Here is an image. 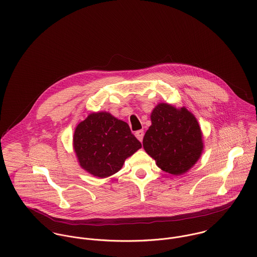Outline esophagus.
Returning a JSON list of instances; mask_svg holds the SVG:
<instances>
[{
	"label": "esophagus",
	"mask_w": 257,
	"mask_h": 257,
	"mask_svg": "<svg viewBox=\"0 0 257 257\" xmlns=\"http://www.w3.org/2000/svg\"><path fill=\"white\" fill-rule=\"evenodd\" d=\"M135 135H136L137 139H138L140 142H143V140H144V136H145V133H144V131H143V130L136 132V134H135Z\"/></svg>",
	"instance_id": "obj_1"
}]
</instances>
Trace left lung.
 <instances>
[{
  "mask_svg": "<svg viewBox=\"0 0 257 257\" xmlns=\"http://www.w3.org/2000/svg\"><path fill=\"white\" fill-rule=\"evenodd\" d=\"M151 125L144 138V148L165 172L181 175L203 152L202 132L195 115L186 108L160 103L151 115Z\"/></svg>",
  "mask_w": 257,
  "mask_h": 257,
  "instance_id": "obj_1",
  "label": "left lung"
}]
</instances>
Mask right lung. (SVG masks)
Here are the masks:
<instances>
[{"mask_svg": "<svg viewBox=\"0 0 257 257\" xmlns=\"http://www.w3.org/2000/svg\"><path fill=\"white\" fill-rule=\"evenodd\" d=\"M73 147L84 170L96 177L106 178L116 173L142 144L126 122L110 112L99 111L90 113L77 125Z\"/></svg>", "mask_w": 257, "mask_h": 257, "instance_id": "right-lung-1", "label": "right lung"}]
</instances>
